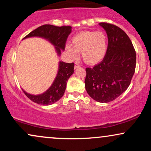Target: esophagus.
Segmentation results:
<instances>
[{
    "mask_svg": "<svg viewBox=\"0 0 151 151\" xmlns=\"http://www.w3.org/2000/svg\"><path fill=\"white\" fill-rule=\"evenodd\" d=\"M80 67V65H79V64L77 63V62H75V65H74V68L77 69V68H78V67Z\"/></svg>",
    "mask_w": 151,
    "mask_h": 151,
    "instance_id": "34e87169",
    "label": "esophagus"
}]
</instances>
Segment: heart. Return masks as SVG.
<instances>
[{
    "label": "heart",
    "mask_w": 151,
    "mask_h": 151,
    "mask_svg": "<svg viewBox=\"0 0 151 151\" xmlns=\"http://www.w3.org/2000/svg\"><path fill=\"white\" fill-rule=\"evenodd\" d=\"M67 50L74 58L81 52L86 63L94 65L101 62L106 52V35L101 31H83L72 38V46H67Z\"/></svg>",
    "instance_id": "b5f03b06"
}]
</instances>
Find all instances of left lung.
<instances>
[{"mask_svg": "<svg viewBox=\"0 0 151 151\" xmlns=\"http://www.w3.org/2000/svg\"><path fill=\"white\" fill-rule=\"evenodd\" d=\"M108 37L104 60L86 68L85 88L93 99L101 103L114 101L128 89L136 70V55L127 34L118 26L100 22Z\"/></svg>", "mask_w": 151, "mask_h": 151, "instance_id": "left-lung-1", "label": "left lung"}]
</instances>
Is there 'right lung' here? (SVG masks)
<instances>
[{
	"instance_id": "add662e5",
	"label": "right lung",
	"mask_w": 151,
	"mask_h": 151,
	"mask_svg": "<svg viewBox=\"0 0 151 151\" xmlns=\"http://www.w3.org/2000/svg\"><path fill=\"white\" fill-rule=\"evenodd\" d=\"M72 30L71 26H55L52 25H43L30 32L25 38L30 37H41L49 40L55 47L58 55L61 54V50L65 48L67 37ZM74 63H65L60 62L58 75L53 84L45 93L40 95H31L23 92L31 101L38 104L50 105L58 101L62 97L65 93L67 82L70 76L74 72Z\"/></svg>"
}]
</instances>
